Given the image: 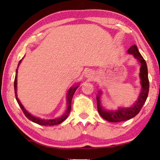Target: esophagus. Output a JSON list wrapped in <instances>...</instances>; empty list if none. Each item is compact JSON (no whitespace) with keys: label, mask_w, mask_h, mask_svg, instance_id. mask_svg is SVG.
<instances>
[{"label":"esophagus","mask_w":160,"mask_h":160,"mask_svg":"<svg viewBox=\"0 0 160 160\" xmlns=\"http://www.w3.org/2000/svg\"><path fill=\"white\" fill-rule=\"evenodd\" d=\"M85 76L87 78H91L92 77V71H87L86 74H85Z\"/></svg>","instance_id":"esophagus-1"}]
</instances>
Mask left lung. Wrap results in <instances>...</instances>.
<instances>
[{
  "label": "left lung",
  "mask_w": 160,
  "mask_h": 160,
  "mask_svg": "<svg viewBox=\"0 0 160 160\" xmlns=\"http://www.w3.org/2000/svg\"><path fill=\"white\" fill-rule=\"evenodd\" d=\"M128 53L133 54L136 59L139 61L141 63V84L142 86L141 94L138 97V101L134 103V105L130 108H120L118 110H106L101 105L100 95L101 92H99L97 97V109L98 113L104 120H106L111 122H119L125 120H128L129 119L135 117L136 115L140 112L143 104L146 102L148 95L149 92V80L148 75V67L147 64L143 57L139 52L136 46L132 45L129 50Z\"/></svg>",
  "instance_id": "left-lung-1"
}]
</instances>
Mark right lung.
<instances>
[{"label":"right lung","instance_id":"obj_1","mask_svg":"<svg viewBox=\"0 0 160 160\" xmlns=\"http://www.w3.org/2000/svg\"><path fill=\"white\" fill-rule=\"evenodd\" d=\"M22 60H20V62H19V64L21 63ZM17 70L16 71V75H15V78H14V93H15V97L17 103H18L19 106H20V108L22 110L23 112L25 115L26 117H27L28 120H30L31 121L33 122L38 124L40 125H43V126H52V125H56V124H59L60 123H62V122L64 121L66 118H67L68 115L69 113L71 112V101L72 98V96H73L74 93L75 92V90L77 89L78 88V86L75 87V88H71L70 89L68 90V94H67V110H66V112L63 114L62 117L57 119H54V120H42V119H40L38 118H36L34 116L31 115L29 112H28L27 110H26V109L24 108V106H22V104L20 102L19 98H17Z\"/></svg>","mask_w":160,"mask_h":160}]
</instances>
